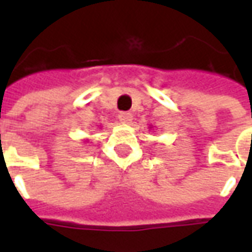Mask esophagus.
Instances as JSON below:
<instances>
[{
  "mask_svg": "<svg viewBox=\"0 0 252 252\" xmlns=\"http://www.w3.org/2000/svg\"><path fill=\"white\" fill-rule=\"evenodd\" d=\"M132 119H133V116H132V113H129V112H121L120 115H119V120H120L123 124H129L132 121Z\"/></svg>",
  "mask_w": 252,
  "mask_h": 252,
  "instance_id": "1",
  "label": "esophagus"
}]
</instances>
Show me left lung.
Listing matches in <instances>:
<instances>
[{
	"label": "left lung",
	"mask_w": 252,
	"mask_h": 252,
	"mask_svg": "<svg viewBox=\"0 0 252 252\" xmlns=\"http://www.w3.org/2000/svg\"><path fill=\"white\" fill-rule=\"evenodd\" d=\"M150 128H151V126H150Z\"/></svg>",
	"instance_id": "1"
}]
</instances>
